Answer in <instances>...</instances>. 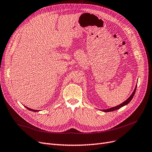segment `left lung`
<instances>
[{
    "label": "left lung",
    "instance_id": "8db88e82",
    "mask_svg": "<svg viewBox=\"0 0 152 152\" xmlns=\"http://www.w3.org/2000/svg\"><path fill=\"white\" fill-rule=\"evenodd\" d=\"M136 87H137V85H136L135 86V88L133 91V92L132 93V94L131 95V96L128 98V99H127L126 100H125L124 102H122V104H121L120 105H117L115 107H111V108L110 109H104V110H102L103 112H112V111H114V110H118L120 108H121V107H124L125 105H126L127 104H128L129 103L131 102V100H132V99H133L134 94H135V92H136Z\"/></svg>",
    "mask_w": 152,
    "mask_h": 152
}]
</instances>
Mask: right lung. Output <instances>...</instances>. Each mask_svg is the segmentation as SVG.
I'll return each mask as SVG.
<instances>
[{"instance_id":"obj_1","label":"right lung","mask_w":152,"mask_h":152,"mask_svg":"<svg viewBox=\"0 0 152 152\" xmlns=\"http://www.w3.org/2000/svg\"><path fill=\"white\" fill-rule=\"evenodd\" d=\"M24 107H25L27 109H28L29 110H30V111H33V112H39V111H40V110H33V109H30V108H28V107H26V106H24Z\"/></svg>"}]
</instances>
